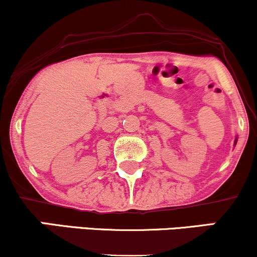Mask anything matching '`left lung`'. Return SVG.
<instances>
[{"instance_id": "left-lung-1", "label": "left lung", "mask_w": 257, "mask_h": 257, "mask_svg": "<svg viewBox=\"0 0 257 257\" xmlns=\"http://www.w3.org/2000/svg\"><path fill=\"white\" fill-rule=\"evenodd\" d=\"M237 141H238V138L235 137V140H234V145H237Z\"/></svg>"}]
</instances>
